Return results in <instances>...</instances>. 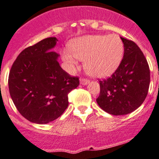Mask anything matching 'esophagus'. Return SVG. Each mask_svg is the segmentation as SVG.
<instances>
[{
	"instance_id": "1",
	"label": "esophagus",
	"mask_w": 159,
	"mask_h": 159,
	"mask_svg": "<svg viewBox=\"0 0 159 159\" xmlns=\"http://www.w3.org/2000/svg\"><path fill=\"white\" fill-rule=\"evenodd\" d=\"M80 84L82 85H87L89 83V80H87V79L81 78L80 80Z\"/></svg>"
}]
</instances>
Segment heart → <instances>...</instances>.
Masks as SVG:
<instances>
[{
	"instance_id": "heart-1",
	"label": "heart",
	"mask_w": 159,
	"mask_h": 159,
	"mask_svg": "<svg viewBox=\"0 0 159 159\" xmlns=\"http://www.w3.org/2000/svg\"><path fill=\"white\" fill-rule=\"evenodd\" d=\"M69 50L61 53V58L70 69L77 59L84 61V69L93 77L102 78L112 74L124 56V43L117 35H84L72 40Z\"/></svg>"
}]
</instances>
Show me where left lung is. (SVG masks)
<instances>
[{
	"mask_svg": "<svg viewBox=\"0 0 159 159\" xmlns=\"http://www.w3.org/2000/svg\"><path fill=\"white\" fill-rule=\"evenodd\" d=\"M121 63L110 78L100 82L98 106L113 115H125L141 106L148 94L150 72L147 60L137 44L126 38Z\"/></svg>",
	"mask_w": 159,
	"mask_h": 159,
	"instance_id": "obj_1",
	"label": "left lung"
}]
</instances>
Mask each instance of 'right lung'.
<instances>
[{
	"mask_svg": "<svg viewBox=\"0 0 159 159\" xmlns=\"http://www.w3.org/2000/svg\"><path fill=\"white\" fill-rule=\"evenodd\" d=\"M56 37H48L25 48L9 75V90L17 110L28 121L46 124L57 119L68 106V93L80 84L61 69L53 51Z\"/></svg>",
	"mask_w": 159,
	"mask_h": 159,
	"instance_id": "right-lung-1",
	"label": "right lung"
}]
</instances>
